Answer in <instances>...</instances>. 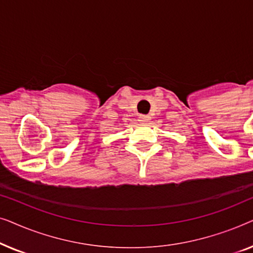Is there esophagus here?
<instances>
[{
  "label": "esophagus",
  "instance_id": "34e87169",
  "mask_svg": "<svg viewBox=\"0 0 253 253\" xmlns=\"http://www.w3.org/2000/svg\"><path fill=\"white\" fill-rule=\"evenodd\" d=\"M150 119H151V117L147 116V115H140L139 116V121H140V122H143V123L148 122V121H150Z\"/></svg>",
  "mask_w": 253,
  "mask_h": 253
}]
</instances>
